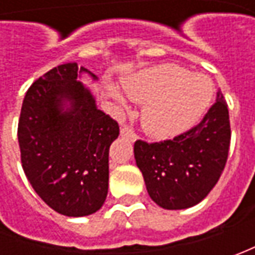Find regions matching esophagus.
Here are the masks:
<instances>
[{
	"instance_id": "esophagus-1",
	"label": "esophagus",
	"mask_w": 255,
	"mask_h": 255,
	"mask_svg": "<svg viewBox=\"0 0 255 255\" xmlns=\"http://www.w3.org/2000/svg\"><path fill=\"white\" fill-rule=\"evenodd\" d=\"M121 134H122L123 137H126V139H129V140H132V142H134V140H136V137H137L136 132H134L133 129H130V128H128V126H125V128L121 129Z\"/></svg>"
}]
</instances>
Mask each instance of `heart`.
<instances>
[{
  "instance_id": "heart-1",
  "label": "heart",
  "mask_w": 255,
  "mask_h": 255,
  "mask_svg": "<svg viewBox=\"0 0 255 255\" xmlns=\"http://www.w3.org/2000/svg\"><path fill=\"white\" fill-rule=\"evenodd\" d=\"M133 101L146 103L143 126L154 137L166 139L186 132L203 116L213 98V85L203 75H191L176 65L144 69L123 81ZM121 99L118 92H112Z\"/></svg>"
}]
</instances>
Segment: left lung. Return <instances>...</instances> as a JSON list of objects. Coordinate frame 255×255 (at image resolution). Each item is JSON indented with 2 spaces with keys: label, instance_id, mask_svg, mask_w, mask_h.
<instances>
[{
  "label": "left lung",
  "instance_id": "1",
  "mask_svg": "<svg viewBox=\"0 0 255 255\" xmlns=\"http://www.w3.org/2000/svg\"><path fill=\"white\" fill-rule=\"evenodd\" d=\"M231 129L223 93L200 123L162 142H134V159L156 204L181 210L200 203L220 179L229 157Z\"/></svg>",
  "mask_w": 255,
  "mask_h": 255
}]
</instances>
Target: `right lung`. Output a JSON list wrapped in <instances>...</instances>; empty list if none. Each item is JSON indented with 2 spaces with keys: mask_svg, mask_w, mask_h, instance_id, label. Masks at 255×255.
Masks as SVG:
<instances>
[{
  "mask_svg": "<svg viewBox=\"0 0 255 255\" xmlns=\"http://www.w3.org/2000/svg\"><path fill=\"white\" fill-rule=\"evenodd\" d=\"M82 72L91 74L69 62L36 79L26 91L18 122L26 179L51 209L69 217L89 216L103 206L109 147L119 136L118 122L96 108L78 81ZM66 102L71 108L64 111Z\"/></svg>",
  "mask_w": 255,
  "mask_h": 255,
  "instance_id": "right-lung-1",
  "label": "right lung"
}]
</instances>
